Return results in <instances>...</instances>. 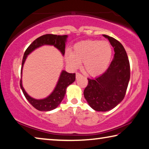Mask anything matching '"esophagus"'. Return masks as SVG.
Here are the masks:
<instances>
[{"label": "esophagus", "instance_id": "1", "mask_svg": "<svg viewBox=\"0 0 149 149\" xmlns=\"http://www.w3.org/2000/svg\"><path fill=\"white\" fill-rule=\"evenodd\" d=\"M80 77H82V74L79 72H77L76 73V78H77V79H78V78Z\"/></svg>", "mask_w": 149, "mask_h": 149}]
</instances>
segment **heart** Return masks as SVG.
<instances>
[{"instance_id":"obj_1","label":"heart","mask_w":149,"mask_h":149,"mask_svg":"<svg viewBox=\"0 0 149 149\" xmlns=\"http://www.w3.org/2000/svg\"><path fill=\"white\" fill-rule=\"evenodd\" d=\"M112 56L113 48L108 41L88 40L75 44L72 52H67L66 60L74 69L79 67L83 61L88 74L98 76L107 69Z\"/></svg>"}]
</instances>
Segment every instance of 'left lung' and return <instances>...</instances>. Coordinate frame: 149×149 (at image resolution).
Masks as SVG:
<instances>
[{"instance_id": "1", "label": "left lung", "mask_w": 149, "mask_h": 149, "mask_svg": "<svg viewBox=\"0 0 149 149\" xmlns=\"http://www.w3.org/2000/svg\"><path fill=\"white\" fill-rule=\"evenodd\" d=\"M114 48V56L106 71L94 79L88 80L84 95L96 111L111 110L122 102L130 78V62L124 46L111 36L103 35Z\"/></svg>"}]
</instances>
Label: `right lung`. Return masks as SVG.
<instances>
[{
    "label": "right lung",
    "instance_id": "add662e5",
    "mask_svg": "<svg viewBox=\"0 0 149 149\" xmlns=\"http://www.w3.org/2000/svg\"><path fill=\"white\" fill-rule=\"evenodd\" d=\"M67 38V35H52V34H47V35H42L36 38L35 40H34L26 49L24 53V56H23L22 60V69H21V75L22 76H21L20 80V87L27 101L38 111H50L59 106L65 97L67 88L74 82L75 73H69L65 71V70H63L61 74H60L58 81H57L53 92L48 97L44 99H40V100H36V99L31 97L25 92V89L23 87L22 71L23 65L25 63L28 55H29L31 52H33L36 48H40L44 45L54 46L55 48L59 50L63 56H64L65 44H66Z\"/></svg>",
    "mask_w": 149,
    "mask_h": 149
}]
</instances>
